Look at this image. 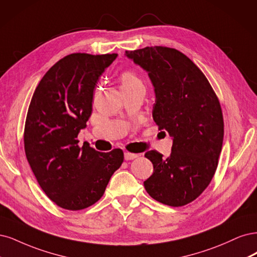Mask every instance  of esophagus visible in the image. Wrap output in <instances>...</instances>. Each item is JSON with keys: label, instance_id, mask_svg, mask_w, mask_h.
<instances>
[{"label": "esophagus", "instance_id": "esophagus-1", "mask_svg": "<svg viewBox=\"0 0 257 257\" xmlns=\"http://www.w3.org/2000/svg\"><path fill=\"white\" fill-rule=\"evenodd\" d=\"M123 156H125V159L128 161V160H134L136 158H138V155L137 154H132V153H129V152H126L125 154H123Z\"/></svg>", "mask_w": 257, "mask_h": 257}]
</instances>
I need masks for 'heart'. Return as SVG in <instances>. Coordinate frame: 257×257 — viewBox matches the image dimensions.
Wrapping results in <instances>:
<instances>
[{"instance_id":"b5f03b06","label":"heart","mask_w":257,"mask_h":257,"mask_svg":"<svg viewBox=\"0 0 257 257\" xmlns=\"http://www.w3.org/2000/svg\"><path fill=\"white\" fill-rule=\"evenodd\" d=\"M120 89H131L136 87H143V83L141 79L132 71H123L119 77Z\"/></svg>"}]
</instances>
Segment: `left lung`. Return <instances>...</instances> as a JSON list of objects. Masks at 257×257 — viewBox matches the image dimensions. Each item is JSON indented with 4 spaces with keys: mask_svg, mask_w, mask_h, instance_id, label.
<instances>
[{
    "mask_svg": "<svg viewBox=\"0 0 257 257\" xmlns=\"http://www.w3.org/2000/svg\"><path fill=\"white\" fill-rule=\"evenodd\" d=\"M125 55L147 71L156 95L153 118L173 139L168 158L145 153L154 173L144 187L164 205H187L208 187L218 167L224 136L219 99L201 69L176 49L146 47Z\"/></svg>",
    "mask_w": 257,
    "mask_h": 257,
    "instance_id": "obj_1",
    "label": "left lung"
}]
</instances>
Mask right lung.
<instances>
[{
	"instance_id": "obj_1",
	"label": "right lung",
	"mask_w": 257,
	"mask_h": 257,
	"mask_svg": "<svg viewBox=\"0 0 257 257\" xmlns=\"http://www.w3.org/2000/svg\"><path fill=\"white\" fill-rule=\"evenodd\" d=\"M116 57L69 54L46 72L33 94L24 151L40 188L64 209L81 210L100 200L123 161L119 148L100 153L77 140L92 114L97 81Z\"/></svg>"
}]
</instances>
